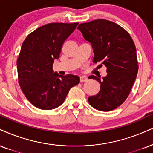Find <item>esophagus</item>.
I'll return each instance as SVG.
<instances>
[{
    "instance_id": "34e87169",
    "label": "esophagus",
    "mask_w": 153,
    "mask_h": 153,
    "mask_svg": "<svg viewBox=\"0 0 153 153\" xmlns=\"http://www.w3.org/2000/svg\"><path fill=\"white\" fill-rule=\"evenodd\" d=\"M87 80H88V79H87V77H86V76H83L80 77V82H82H82H85Z\"/></svg>"
}]
</instances>
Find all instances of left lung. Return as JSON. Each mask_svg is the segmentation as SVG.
Masks as SVG:
<instances>
[{"label":"left lung","mask_w":153,"mask_h":153,"mask_svg":"<svg viewBox=\"0 0 153 153\" xmlns=\"http://www.w3.org/2000/svg\"><path fill=\"white\" fill-rule=\"evenodd\" d=\"M77 29L92 45L93 62L107 68L102 81L94 75L88 76L101 84L99 92L88 97V103L99 111L114 110L128 97L136 79L138 64L135 43L125 29L104 19L81 23Z\"/></svg>","instance_id":"1"}]
</instances>
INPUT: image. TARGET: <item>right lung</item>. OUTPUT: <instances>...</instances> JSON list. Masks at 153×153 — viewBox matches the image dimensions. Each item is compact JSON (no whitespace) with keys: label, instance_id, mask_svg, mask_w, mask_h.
<instances>
[{"label":"right lung","instance_id":"1","mask_svg":"<svg viewBox=\"0 0 153 153\" xmlns=\"http://www.w3.org/2000/svg\"><path fill=\"white\" fill-rule=\"evenodd\" d=\"M78 24L45 25L30 33L22 43L17 59L18 83L25 97L37 108H57L64 103L70 88L80 82L78 76H62L52 70L62 45Z\"/></svg>","mask_w":153,"mask_h":153}]
</instances>
